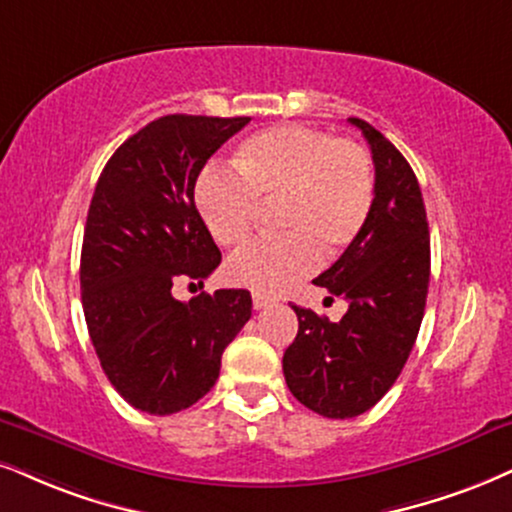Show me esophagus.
<instances>
[{
	"mask_svg": "<svg viewBox=\"0 0 512 512\" xmlns=\"http://www.w3.org/2000/svg\"><path fill=\"white\" fill-rule=\"evenodd\" d=\"M251 301H254V308L256 311H261V308H266V306H273L275 304V299L273 296H266V294H254L251 296Z\"/></svg>",
	"mask_w": 512,
	"mask_h": 512,
	"instance_id": "esophagus-1",
	"label": "esophagus"
}]
</instances>
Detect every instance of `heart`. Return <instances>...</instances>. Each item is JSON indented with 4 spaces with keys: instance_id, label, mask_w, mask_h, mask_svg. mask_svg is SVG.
Returning a JSON list of instances; mask_svg holds the SVG:
<instances>
[{
    "instance_id": "b5f03b06",
    "label": "heart",
    "mask_w": 512,
    "mask_h": 512,
    "mask_svg": "<svg viewBox=\"0 0 512 512\" xmlns=\"http://www.w3.org/2000/svg\"><path fill=\"white\" fill-rule=\"evenodd\" d=\"M237 173L206 168L194 185L199 216L220 246H239L261 204H275L282 235L256 239L227 261V280L280 292L320 258L342 256L361 237L375 204V168L361 144L301 123L258 130L232 156Z\"/></svg>"
}]
</instances>
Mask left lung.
I'll return each instance as SVG.
<instances>
[{"label": "left lung", "mask_w": 512, "mask_h": 512, "mask_svg": "<svg viewBox=\"0 0 512 512\" xmlns=\"http://www.w3.org/2000/svg\"><path fill=\"white\" fill-rule=\"evenodd\" d=\"M370 144L375 204L361 237L315 285L344 296L339 323L292 306L299 332L282 358L287 387L313 413L356 418L401 375L418 339L430 287V230L413 168L380 130L349 118Z\"/></svg>", "instance_id": "1"}]
</instances>
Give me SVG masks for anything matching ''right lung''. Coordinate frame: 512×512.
I'll list each match as a JSON object with an SVG mask.
<instances>
[{
    "label": "right lung",
    "instance_id": "obj_1",
    "mask_svg": "<svg viewBox=\"0 0 512 512\" xmlns=\"http://www.w3.org/2000/svg\"><path fill=\"white\" fill-rule=\"evenodd\" d=\"M251 118L173 113L113 151L87 211L82 311L99 363L130 406L170 415L197 403L220 375L225 346L251 318L246 289L173 296L199 285L220 251L194 206L201 168Z\"/></svg>",
    "mask_w": 512,
    "mask_h": 512
}]
</instances>
